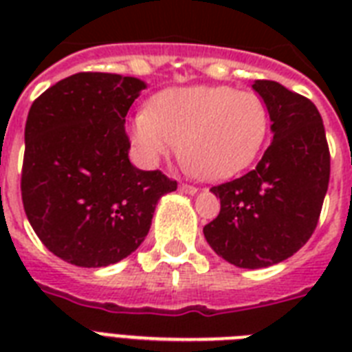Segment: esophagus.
Wrapping results in <instances>:
<instances>
[{
    "label": "esophagus",
    "instance_id": "34e87169",
    "mask_svg": "<svg viewBox=\"0 0 352 352\" xmlns=\"http://www.w3.org/2000/svg\"><path fill=\"white\" fill-rule=\"evenodd\" d=\"M181 190L184 193H188V195H195V193L199 192L197 188L195 186H190V184H181Z\"/></svg>",
    "mask_w": 352,
    "mask_h": 352
}]
</instances>
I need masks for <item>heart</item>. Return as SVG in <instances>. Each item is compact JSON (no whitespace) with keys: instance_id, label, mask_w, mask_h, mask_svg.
I'll list each match as a JSON object with an SVG mask.
<instances>
[{"instance_id":"heart-1","label":"heart","mask_w":352,"mask_h":352,"mask_svg":"<svg viewBox=\"0 0 352 352\" xmlns=\"http://www.w3.org/2000/svg\"><path fill=\"white\" fill-rule=\"evenodd\" d=\"M267 133L261 98L226 85L166 89L133 120V142L148 164L181 149L188 173L208 181H225L246 170Z\"/></svg>"}]
</instances>
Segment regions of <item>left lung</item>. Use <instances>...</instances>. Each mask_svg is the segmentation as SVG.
<instances>
[{
    "instance_id": "left-lung-1",
    "label": "left lung",
    "mask_w": 352,
    "mask_h": 352,
    "mask_svg": "<svg viewBox=\"0 0 352 352\" xmlns=\"http://www.w3.org/2000/svg\"><path fill=\"white\" fill-rule=\"evenodd\" d=\"M272 142L256 170L214 186L221 212L203 228L212 250L239 268L289 259L318 225L331 175L325 127L316 106L278 82L256 80Z\"/></svg>"
}]
</instances>
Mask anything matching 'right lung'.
Listing matches in <instances>:
<instances>
[{
    "mask_svg": "<svg viewBox=\"0 0 352 352\" xmlns=\"http://www.w3.org/2000/svg\"><path fill=\"white\" fill-rule=\"evenodd\" d=\"M146 82L78 73L38 96L25 124L21 199L32 230L63 261L100 268L142 245L177 182L129 160L126 115Z\"/></svg>",
    "mask_w": 352,
    "mask_h": 352,
    "instance_id": "right-lung-1",
    "label": "right lung"
}]
</instances>
